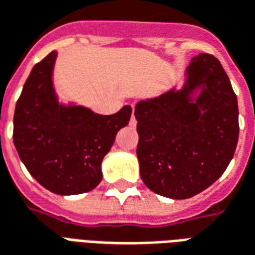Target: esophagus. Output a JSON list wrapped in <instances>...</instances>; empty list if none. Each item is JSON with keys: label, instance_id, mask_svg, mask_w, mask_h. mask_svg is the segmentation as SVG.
Returning <instances> with one entry per match:
<instances>
[{"label": "esophagus", "instance_id": "esophagus-1", "mask_svg": "<svg viewBox=\"0 0 255 255\" xmlns=\"http://www.w3.org/2000/svg\"><path fill=\"white\" fill-rule=\"evenodd\" d=\"M131 119H133V115H131Z\"/></svg>", "mask_w": 255, "mask_h": 255}]
</instances>
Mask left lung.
<instances>
[{"mask_svg": "<svg viewBox=\"0 0 255 255\" xmlns=\"http://www.w3.org/2000/svg\"><path fill=\"white\" fill-rule=\"evenodd\" d=\"M199 84L205 89L191 103L188 95ZM134 115L140 176L155 194L188 199L210 187L234 156L239 138L238 99L213 55L192 59L181 92L140 102Z\"/></svg>", "mask_w": 255, "mask_h": 255, "instance_id": "left-lung-1", "label": "left lung"}]
</instances>
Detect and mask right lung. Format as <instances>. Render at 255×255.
<instances>
[{"instance_id": "right-lung-1", "label": "right lung", "mask_w": 255, "mask_h": 255, "mask_svg": "<svg viewBox=\"0 0 255 255\" xmlns=\"http://www.w3.org/2000/svg\"><path fill=\"white\" fill-rule=\"evenodd\" d=\"M56 52L37 63L23 86L13 115L17 153L42 187L59 195L92 191L102 181V160L119 129L129 124L130 106L113 115L63 107L52 88Z\"/></svg>"}]
</instances>
